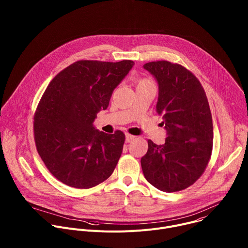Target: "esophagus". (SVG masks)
Masks as SVG:
<instances>
[{"instance_id": "obj_1", "label": "esophagus", "mask_w": 248, "mask_h": 248, "mask_svg": "<svg viewBox=\"0 0 248 248\" xmlns=\"http://www.w3.org/2000/svg\"><path fill=\"white\" fill-rule=\"evenodd\" d=\"M134 138H135V136L126 133V134H125V142H126V143H129V142H131L132 140H134Z\"/></svg>"}]
</instances>
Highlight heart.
<instances>
[{
    "label": "heart",
    "instance_id": "1",
    "mask_svg": "<svg viewBox=\"0 0 248 248\" xmlns=\"http://www.w3.org/2000/svg\"><path fill=\"white\" fill-rule=\"evenodd\" d=\"M141 82H148V81H146V80H143V81H141Z\"/></svg>",
    "mask_w": 248,
    "mask_h": 248
}]
</instances>
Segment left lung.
Listing matches in <instances>:
<instances>
[{
  "label": "left lung",
  "mask_w": 248,
  "mask_h": 248,
  "mask_svg": "<svg viewBox=\"0 0 248 248\" xmlns=\"http://www.w3.org/2000/svg\"><path fill=\"white\" fill-rule=\"evenodd\" d=\"M143 67L158 83L156 111L163 117L167 137L162 145L148 140L141 167L156 188L180 191L200 178L211 157L213 123L209 103L199 80L183 65L158 61Z\"/></svg>",
  "instance_id": "8db88e82"
}]
</instances>
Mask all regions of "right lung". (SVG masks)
<instances>
[{
	"instance_id": "right-lung-1",
	"label": "right lung",
	"mask_w": 248,
	"mask_h": 248,
	"mask_svg": "<svg viewBox=\"0 0 248 248\" xmlns=\"http://www.w3.org/2000/svg\"><path fill=\"white\" fill-rule=\"evenodd\" d=\"M118 62L78 61L48 85L34 117L35 144L50 172L62 184L90 188L113 173L124 134L99 131L94 121L108 108L115 88L132 68Z\"/></svg>"
}]
</instances>
